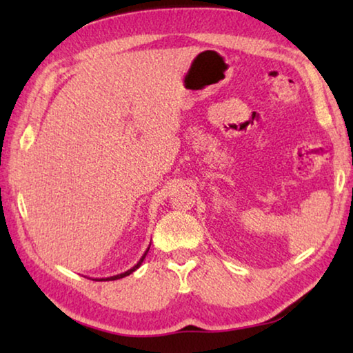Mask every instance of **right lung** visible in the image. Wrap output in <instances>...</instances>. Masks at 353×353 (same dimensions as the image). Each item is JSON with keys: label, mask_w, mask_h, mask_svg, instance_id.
<instances>
[{"label": "right lung", "mask_w": 353, "mask_h": 353, "mask_svg": "<svg viewBox=\"0 0 353 353\" xmlns=\"http://www.w3.org/2000/svg\"><path fill=\"white\" fill-rule=\"evenodd\" d=\"M149 246H151V244H149ZM148 250H149V248L146 249V252L141 255V259L139 260V263H137L135 266H132L130 268V270H128V271H124V272H121V274H117V276H112V277H104V279H92V280H118V279H123V277H126V276H129V274H132L135 270H139L140 268V265L143 263V260H145V256H146V254H148Z\"/></svg>", "instance_id": "right-lung-1"}]
</instances>
